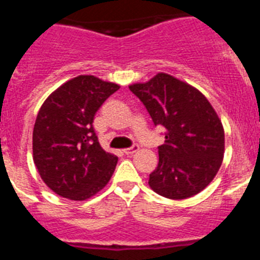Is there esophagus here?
Segmentation results:
<instances>
[{
    "label": "esophagus",
    "instance_id": "1",
    "mask_svg": "<svg viewBox=\"0 0 260 260\" xmlns=\"http://www.w3.org/2000/svg\"><path fill=\"white\" fill-rule=\"evenodd\" d=\"M138 150H139V146H138V144H134V146L130 147V148H125V150H123V153H125V155H133V153L137 152Z\"/></svg>",
    "mask_w": 260,
    "mask_h": 260
}]
</instances>
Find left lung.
<instances>
[{
  "instance_id": "8db88e82",
  "label": "left lung",
  "mask_w": 260,
  "mask_h": 260,
  "mask_svg": "<svg viewBox=\"0 0 260 260\" xmlns=\"http://www.w3.org/2000/svg\"><path fill=\"white\" fill-rule=\"evenodd\" d=\"M148 110L155 126L165 128L151 189L169 199H186L204 190L224 157L225 135L207 98L189 83L157 73L146 83L128 86Z\"/></svg>"
}]
</instances>
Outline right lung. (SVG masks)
<instances>
[{"label": "right lung", "instance_id": "right-lung-1", "mask_svg": "<svg viewBox=\"0 0 260 260\" xmlns=\"http://www.w3.org/2000/svg\"><path fill=\"white\" fill-rule=\"evenodd\" d=\"M117 89L116 83L79 75L41 105L32 133L34 162L41 180L59 197L86 201L109 182L118 157L103 150L92 122Z\"/></svg>", "mask_w": 260, "mask_h": 260}]
</instances>
